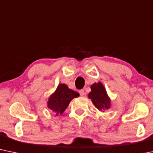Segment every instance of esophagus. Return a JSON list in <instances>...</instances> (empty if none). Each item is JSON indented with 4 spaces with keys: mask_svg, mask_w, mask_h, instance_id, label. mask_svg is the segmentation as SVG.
<instances>
[{
    "mask_svg": "<svg viewBox=\"0 0 153 153\" xmlns=\"http://www.w3.org/2000/svg\"><path fill=\"white\" fill-rule=\"evenodd\" d=\"M79 93H80V95L81 96V97H83V96L85 95V91H84V90H83V89L80 90Z\"/></svg>",
    "mask_w": 153,
    "mask_h": 153,
    "instance_id": "esophagus-1",
    "label": "esophagus"
}]
</instances>
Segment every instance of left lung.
I'll use <instances>...</instances> for the list:
<instances>
[{"mask_svg":"<svg viewBox=\"0 0 153 153\" xmlns=\"http://www.w3.org/2000/svg\"><path fill=\"white\" fill-rule=\"evenodd\" d=\"M88 98L91 100L95 107L100 111L107 110L110 107V99L107 95L105 87L101 82L94 83L91 86Z\"/></svg>","mask_w":153,"mask_h":153,"instance_id":"8db88e82","label":"left lung"}]
</instances>
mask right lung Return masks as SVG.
Wrapping results in <instances>:
<instances>
[{
  "instance_id": "right-lung-1",
  "label": "right lung",
  "mask_w": 153,
  "mask_h": 153,
  "mask_svg": "<svg viewBox=\"0 0 153 153\" xmlns=\"http://www.w3.org/2000/svg\"><path fill=\"white\" fill-rule=\"evenodd\" d=\"M78 97L79 94L78 92L70 89L66 84L60 83L54 93L48 98L47 106L56 113V115H62L68 107L70 101L73 98Z\"/></svg>"
}]
</instances>
